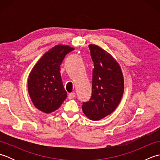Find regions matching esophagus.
Returning <instances> with one entry per match:
<instances>
[{
    "label": "esophagus",
    "mask_w": 160,
    "mask_h": 160,
    "mask_svg": "<svg viewBox=\"0 0 160 160\" xmlns=\"http://www.w3.org/2000/svg\"><path fill=\"white\" fill-rule=\"evenodd\" d=\"M75 96H76V93L72 92V93H70L69 94V96H68V98H69V100H71V99H73V98Z\"/></svg>",
    "instance_id": "obj_1"
}]
</instances>
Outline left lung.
I'll use <instances>...</instances> for the list:
<instances>
[{
  "instance_id": "1",
  "label": "left lung",
  "mask_w": 160,
  "mask_h": 160,
  "mask_svg": "<svg viewBox=\"0 0 160 160\" xmlns=\"http://www.w3.org/2000/svg\"><path fill=\"white\" fill-rule=\"evenodd\" d=\"M89 47L94 64L92 94L82 108L90 120H99L113 113L120 102L124 77L120 64L110 53L93 44Z\"/></svg>"
}]
</instances>
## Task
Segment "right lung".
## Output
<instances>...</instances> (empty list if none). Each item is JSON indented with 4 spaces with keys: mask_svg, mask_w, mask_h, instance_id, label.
Segmentation results:
<instances>
[{
    "mask_svg": "<svg viewBox=\"0 0 160 160\" xmlns=\"http://www.w3.org/2000/svg\"><path fill=\"white\" fill-rule=\"evenodd\" d=\"M73 49L68 45H56L40 58L29 75V95L33 105L43 113L56 111L67 98L60 76V64Z\"/></svg>",
    "mask_w": 160,
    "mask_h": 160,
    "instance_id": "add662e5",
    "label": "right lung"
}]
</instances>
